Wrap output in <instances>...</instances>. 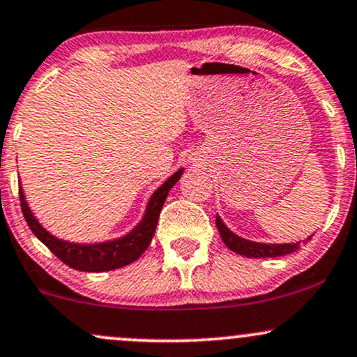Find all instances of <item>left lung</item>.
Instances as JSON below:
<instances>
[{
  "label": "left lung",
  "mask_w": 357,
  "mask_h": 357,
  "mask_svg": "<svg viewBox=\"0 0 357 357\" xmlns=\"http://www.w3.org/2000/svg\"><path fill=\"white\" fill-rule=\"evenodd\" d=\"M216 228H218L221 240L227 245L231 252L238 253V255H245L248 258H268V257H284L289 253L297 252L301 247V241L296 243H260V241H252L241 236L235 235L220 216H216ZM312 238V235L307 236V240ZM302 240V241H307Z\"/></svg>",
  "instance_id": "obj_1"
}]
</instances>
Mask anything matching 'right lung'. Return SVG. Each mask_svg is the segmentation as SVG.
<instances>
[{
	"label": "right lung",
	"instance_id": "right-lung-1",
	"mask_svg": "<svg viewBox=\"0 0 357 357\" xmlns=\"http://www.w3.org/2000/svg\"><path fill=\"white\" fill-rule=\"evenodd\" d=\"M183 173L184 169L181 167L173 176H169L151 195L141 221L129 233L114 240L97 241V243H77V241H68L52 235L36 220L33 211L28 206L23 190L20 188L22 211L28 227L35 233L36 238L42 241L45 247L50 248L65 265L80 270V272H109V270H116L132 264L146 252V248L149 247L151 240L154 236L155 227H158L162 204H165L167 195H169V190L179 181Z\"/></svg>",
	"mask_w": 357,
	"mask_h": 357
}]
</instances>
